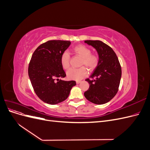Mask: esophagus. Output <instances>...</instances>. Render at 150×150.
Returning <instances> with one entry per match:
<instances>
[{"mask_svg": "<svg viewBox=\"0 0 150 150\" xmlns=\"http://www.w3.org/2000/svg\"><path fill=\"white\" fill-rule=\"evenodd\" d=\"M81 82V81H76V83L77 84H79Z\"/></svg>", "mask_w": 150, "mask_h": 150, "instance_id": "esophagus-1", "label": "esophagus"}]
</instances>
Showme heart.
Listing matches in <instances>:
<instances>
[{
    "instance_id": "heart-1",
    "label": "heart",
    "mask_w": 150,
    "mask_h": 150,
    "mask_svg": "<svg viewBox=\"0 0 150 150\" xmlns=\"http://www.w3.org/2000/svg\"><path fill=\"white\" fill-rule=\"evenodd\" d=\"M72 52L76 55L81 57L79 66L78 69H71L67 72V77L69 79L79 81L87 76L88 71H93L98 66L100 58L97 54H92L91 50L84 45H78L72 48ZM62 68L67 70L70 67V56L69 53L65 51L63 52L60 58Z\"/></svg>"
}]
</instances>
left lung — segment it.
Returning a JSON list of instances; mask_svg holds the SVG:
<instances>
[{
	"instance_id": "8db88e82",
	"label": "left lung",
	"mask_w": 150,
	"mask_h": 150,
	"mask_svg": "<svg viewBox=\"0 0 150 150\" xmlns=\"http://www.w3.org/2000/svg\"><path fill=\"white\" fill-rule=\"evenodd\" d=\"M96 49L100 61L90 78L86 79L89 88L84 92L88 101L96 104H105L115 96L119 89L121 67L112 49L101 40H85Z\"/></svg>"
}]
</instances>
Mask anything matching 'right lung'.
I'll list each match as a JSON object with an SVG mask.
<instances>
[{
  "label": "right lung",
  "mask_w": 150,
  "mask_h": 150,
  "mask_svg": "<svg viewBox=\"0 0 150 150\" xmlns=\"http://www.w3.org/2000/svg\"><path fill=\"white\" fill-rule=\"evenodd\" d=\"M69 40H52L35 50L31 57L28 74L34 92L40 99L49 104L64 101L75 81H63L66 74L61 66V54L70 46Z\"/></svg>",
  "instance_id": "add662e5"
}]
</instances>
